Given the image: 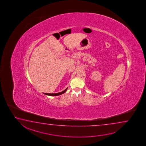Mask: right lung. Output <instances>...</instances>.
<instances>
[{
    "label": "right lung",
    "mask_w": 146,
    "mask_h": 146,
    "mask_svg": "<svg viewBox=\"0 0 146 146\" xmlns=\"http://www.w3.org/2000/svg\"><path fill=\"white\" fill-rule=\"evenodd\" d=\"M67 89V88L66 89H65L64 90H63V92L56 93V94H46V93H44V94L47 95V96H59V95H61V94L65 93V92H66Z\"/></svg>",
    "instance_id": "1"
}]
</instances>
